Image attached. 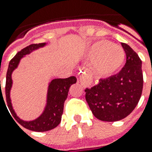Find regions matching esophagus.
I'll return each instance as SVG.
<instances>
[{
	"label": "esophagus",
	"instance_id": "obj_1",
	"mask_svg": "<svg viewBox=\"0 0 152 152\" xmlns=\"http://www.w3.org/2000/svg\"><path fill=\"white\" fill-rule=\"evenodd\" d=\"M80 81L81 82V84H83V85H86L87 84L86 80V79H85L84 77H80Z\"/></svg>",
	"mask_w": 152,
	"mask_h": 152
}]
</instances>
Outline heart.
Here are the masks:
<instances>
[{
  "instance_id": "heart-1",
  "label": "heart",
  "mask_w": 152,
  "mask_h": 152,
  "mask_svg": "<svg viewBox=\"0 0 152 152\" xmlns=\"http://www.w3.org/2000/svg\"><path fill=\"white\" fill-rule=\"evenodd\" d=\"M89 55L91 58H94V69L101 76H110L118 72L125 60V53L120 47L111 44L106 40L93 44Z\"/></svg>"
}]
</instances>
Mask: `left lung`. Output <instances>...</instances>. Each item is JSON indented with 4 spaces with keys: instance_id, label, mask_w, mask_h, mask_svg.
Masks as SVG:
<instances>
[{
    "instance_id": "1",
    "label": "left lung",
    "mask_w": 152,
    "mask_h": 152,
    "mask_svg": "<svg viewBox=\"0 0 152 152\" xmlns=\"http://www.w3.org/2000/svg\"><path fill=\"white\" fill-rule=\"evenodd\" d=\"M121 45L126 53V63L120 72L99 79L96 86L85 90L88 105L94 116L101 121L115 122L128 116L142 92V61L127 43Z\"/></svg>"
}]
</instances>
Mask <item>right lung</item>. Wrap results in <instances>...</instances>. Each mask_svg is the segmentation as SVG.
I'll return each mask as SVG.
<instances>
[{
	"label": "right lung",
	"mask_w": 152,
	"mask_h": 152,
	"mask_svg": "<svg viewBox=\"0 0 152 152\" xmlns=\"http://www.w3.org/2000/svg\"><path fill=\"white\" fill-rule=\"evenodd\" d=\"M44 44L45 43H33L25 47L19 53H17L16 55L10 61L9 66H8V70L6 73V99L10 112L12 114L14 118L20 124L22 127L34 132L49 131L51 129L56 128L58 124H60L61 115L63 113L64 102L67 98L69 88L72 85L76 82V78L75 76H70L68 78H64V79L53 80L49 84L48 92V103H47L46 109L43 114L39 117V118L31 122H24L16 116L15 111L12 109L11 102L10 99V91L12 86L11 73L14 71V69L16 68L20 58L24 55L28 54L30 52L39 48L40 47L44 46ZM1 94H2V93H1ZM2 98H3V95H2Z\"/></svg>",
	"instance_id": "obj_1"
}]
</instances>
